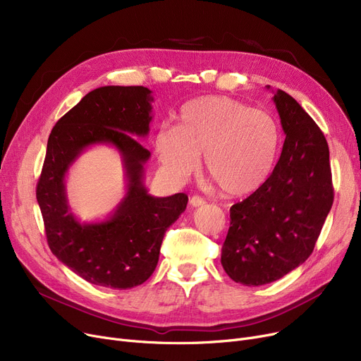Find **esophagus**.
<instances>
[{
  "label": "esophagus",
  "mask_w": 361,
  "mask_h": 361,
  "mask_svg": "<svg viewBox=\"0 0 361 361\" xmlns=\"http://www.w3.org/2000/svg\"><path fill=\"white\" fill-rule=\"evenodd\" d=\"M206 202H204V199H202L200 196H193V197H190V204L193 206V207H199V206H203Z\"/></svg>",
  "instance_id": "1"
}]
</instances>
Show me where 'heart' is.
<instances>
[{
  "instance_id": "b5f03b06",
  "label": "heart",
  "mask_w": 361,
  "mask_h": 361,
  "mask_svg": "<svg viewBox=\"0 0 361 361\" xmlns=\"http://www.w3.org/2000/svg\"><path fill=\"white\" fill-rule=\"evenodd\" d=\"M281 146V128L269 112L222 94L185 102L177 126H162L154 137L155 155L168 178L183 181L199 166L219 190L250 195L271 177Z\"/></svg>"
}]
</instances>
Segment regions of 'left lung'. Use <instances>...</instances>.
Here are the masks:
<instances>
[{"mask_svg":"<svg viewBox=\"0 0 361 361\" xmlns=\"http://www.w3.org/2000/svg\"><path fill=\"white\" fill-rule=\"evenodd\" d=\"M267 87L286 142L268 181L231 206L221 253L226 275L247 287L278 281L305 263L334 202L324 133L288 93Z\"/></svg>","mask_w":361,"mask_h":361,"instance_id":"1","label":"left lung"}]
</instances>
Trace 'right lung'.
I'll list each match as a JSON object with an SVG mask.
<instances>
[{
	"label": "right lung",
	"mask_w": 361,
	"mask_h": 361,
	"mask_svg": "<svg viewBox=\"0 0 361 361\" xmlns=\"http://www.w3.org/2000/svg\"><path fill=\"white\" fill-rule=\"evenodd\" d=\"M152 90L102 86L89 92L52 128L36 187L51 252L94 286L137 287L154 274L169 225L185 211L188 197L149 195L143 183L150 152L137 140L149 135ZM108 144L122 157L126 195L105 220L80 223L71 211L65 177L89 147Z\"/></svg>",
	"instance_id": "obj_1"
}]
</instances>
